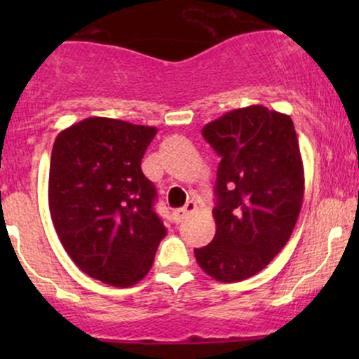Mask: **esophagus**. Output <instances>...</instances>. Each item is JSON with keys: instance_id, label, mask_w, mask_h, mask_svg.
Returning <instances> with one entry per match:
<instances>
[{"instance_id": "obj_1", "label": "esophagus", "mask_w": 359, "mask_h": 359, "mask_svg": "<svg viewBox=\"0 0 359 359\" xmlns=\"http://www.w3.org/2000/svg\"><path fill=\"white\" fill-rule=\"evenodd\" d=\"M196 209H197L196 203H194V201H189V203L185 204L184 208H180V209H175V211H174V214H172V216H174L175 222H180V221L184 219V217H187L189 214L196 211Z\"/></svg>"}]
</instances>
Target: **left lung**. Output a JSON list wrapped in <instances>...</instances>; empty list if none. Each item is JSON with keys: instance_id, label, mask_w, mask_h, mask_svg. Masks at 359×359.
Listing matches in <instances>:
<instances>
[{"instance_id": "obj_1", "label": "left lung", "mask_w": 359, "mask_h": 359, "mask_svg": "<svg viewBox=\"0 0 359 359\" xmlns=\"http://www.w3.org/2000/svg\"><path fill=\"white\" fill-rule=\"evenodd\" d=\"M221 156L214 240L196 248L197 263L222 283L241 282L290 240L304 201V165L290 116L253 104L203 128Z\"/></svg>"}]
</instances>
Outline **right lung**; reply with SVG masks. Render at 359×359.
Here are the masks:
<instances>
[{"label":"right lung","instance_id":"obj_1","mask_svg":"<svg viewBox=\"0 0 359 359\" xmlns=\"http://www.w3.org/2000/svg\"><path fill=\"white\" fill-rule=\"evenodd\" d=\"M156 128L86 118L57 135L48 208L57 236L89 277L113 287L138 283L167 234L154 211L155 185L142 158Z\"/></svg>","mask_w":359,"mask_h":359}]
</instances>
